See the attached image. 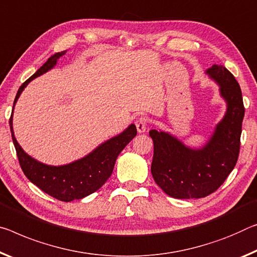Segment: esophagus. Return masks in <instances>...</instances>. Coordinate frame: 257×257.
Returning a JSON list of instances; mask_svg holds the SVG:
<instances>
[{
    "instance_id": "34e87169",
    "label": "esophagus",
    "mask_w": 257,
    "mask_h": 257,
    "mask_svg": "<svg viewBox=\"0 0 257 257\" xmlns=\"http://www.w3.org/2000/svg\"><path fill=\"white\" fill-rule=\"evenodd\" d=\"M135 124H136V128H137L138 133H140V134L145 133L146 132V124H148V120H146V117H140V119L136 120Z\"/></svg>"
}]
</instances>
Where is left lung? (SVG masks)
I'll return each mask as SVG.
<instances>
[{
	"mask_svg": "<svg viewBox=\"0 0 257 257\" xmlns=\"http://www.w3.org/2000/svg\"><path fill=\"white\" fill-rule=\"evenodd\" d=\"M206 74L218 84L226 103L225 114L207 143L193 149L169 133H149L154 144L151 173L161 190L176 199L205 198L215 192L238 160L245 115L240 85L223 65L214 64Z\"/></svg>",
	"mask_w": 257,
	"mask_h": 257,
	"instance_id": "left-lung-1",
	"label": "left lung"
}]
</instances>
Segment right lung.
<instances>
[{
  "instance_id": "obj_1",
  "label": "right lung",
  "mask_w": 257,
  "mask_h": 257,
  "mask_svg": "<svg viewBox=\"0 0 257 257\" xmlns=\"http://www.w3.org/2000/svg\"><path fill=\"white\" fill-rule=\"evenodd\" d=\"M65 54H66V50L57 52L54 56H51L30 79L22 84L14 101L9 123L12 142H14L16 152H17L19 165L25 176L33 184L40 187L43 192L60 201L70 202L75 199L79 200V199L87 197L104 185V183L112 175L117 156L125 148V145L137 135V129L135 124H129L128 128H125L119 135L109 138L85 157L67 165H46L28 156L15 137L14 127H12L15 105L27 84L35 77L52 70L57 65L58 59Z\"/></svg>"
}]
</instances>
